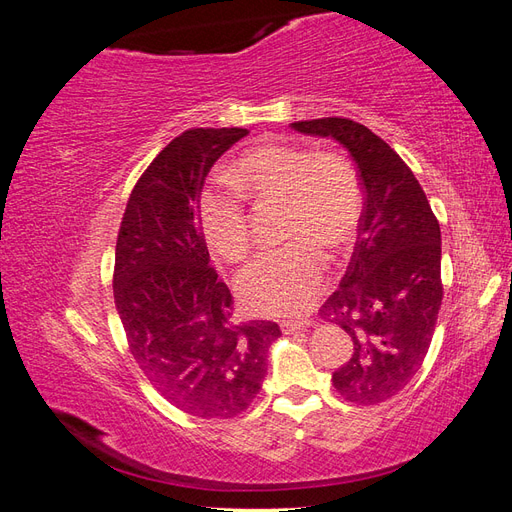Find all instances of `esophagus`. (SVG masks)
I'll list each match as a JSON object with an SVG mask.
<instances>
[{
  "label": "esophagus",
  "mask_w": 512,
  "mask_h": 512,
  "mask_svg": "<svg viewBox=\"0 0 512 512\" xmlns=\"http://www.w3.org/2000/svg\"><path fill=\"white\" fill-rule=\"evenodd\" d=\"M307 327H309V322H307V320H294V322L286 320V322H282V331H284L286 335H290V333H297V331H305Z\"/></svg>",
  "instance_id": "obj_1"
}]
</instances>
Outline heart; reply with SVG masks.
I'll list each match as a JSON object with an SVG mask.
<instances>
[{"mask_svg":"<svg viewBox=\"0 0 512 512\" xmlns=\"http://www.w3.org/2000/svg\"><path fill=\"white\" fill-rule=\"evenodd\" d=\"M237 179L256 198L286 200L292 243L256 256L237 277L241 301L262 316H297L314 303L327 273L324 243L342 247L361 220V188L352 168L335 156L269 143L239 158ZM200 224L209 245L228 262L250 252L247 213L237 192H207Z\"/></svg>","mask_w":512,"mask_h":512,"instance_id":"b5f03b06","label":"heart"}]
</instances>
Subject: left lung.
<instances>
[{
  "label": "left lung",
  "instance_id": "1",
  "mask_svg": "<svg viewBox=\"0 0 512 512\" xmlns=\"http://www.w3.org/2000/svg\"><path fill=\"white\" fill-rule=\"evenodd\" d=\"M333 138L359 168L365 192L359 241L342 284L322 305L352 344L333 386L361 406L397 395L423 365L442 305L440 224L412 170L380 136L352 119L294 121Z\"/></svg>",
  "mask_w": 512,
  "mask_h": 512
}]
</instances>
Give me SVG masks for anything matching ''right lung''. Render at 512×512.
Wrapping results in <instances>:
<instances>
[{
  "label": "right lung",
  "mask_w": 512,
  "mask_h": 512,
  "mask_svg": "<svg viewBox=\"0 0 512 512\" xmlns=\"http://www.w3.org/2000/svg\"><path fill=\"white\" fill-rule=\"evenodd\" d=\"M245 134L196 128L170 141L134 185L117 237L113 294L134 361L164 399L198 418L250 406L282 335L275 322L235 320L200 232L205 177Z\"/></svg>",
  "instance_id": "obj_1"
}]
</instances>
